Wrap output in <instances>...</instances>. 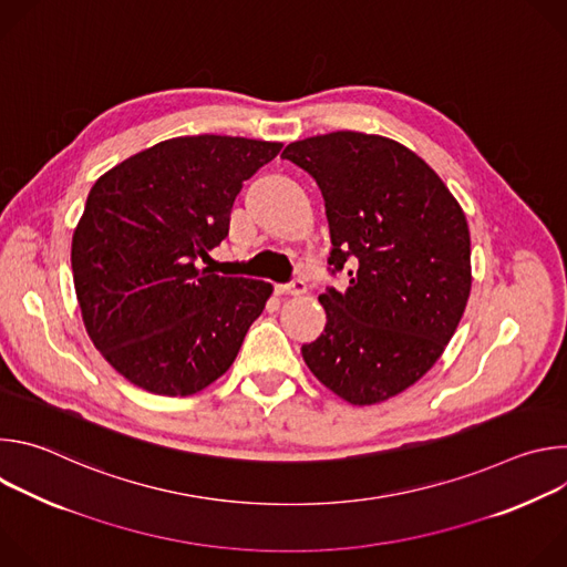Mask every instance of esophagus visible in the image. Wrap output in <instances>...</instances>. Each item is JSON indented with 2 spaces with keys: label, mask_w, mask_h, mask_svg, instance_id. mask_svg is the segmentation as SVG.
<instances>
[{
  "label": "esophagus",
  "mask_w": 567,
  "mask_h": 567,
  "mask_svg": "<svg viewBox=\"0 0 567 567\" xmlns=\"http://www.w3.org/2000/svg\"><path fill=\"white\" fill-rule=\"evenodd\" d=\"M276 291H278V293H287V296H300V293L307 291V285H305V280L293 278V280H289L287 285H278Z\"/></svg>",
  "instance_id": "esophagus-1"
}]
</instances>
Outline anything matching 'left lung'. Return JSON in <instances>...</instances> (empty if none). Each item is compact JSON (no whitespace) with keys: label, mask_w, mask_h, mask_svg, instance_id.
Segmentation results:
<instances>
[{"label":"left lung","mask_w":567,"mask_h":567,"mask_svg":"<svg viewBox=\"0 0 567 567\" xmlns=\"http://www.w3.org/2000/svg\"><path fill=\"white\" fill-rule=\"evenodd\" d=\"M326 199L328 271L350 276L318 300L328 322L302 359L313 377L354 406L390 399L424 377L444 352L471 291L466 217L415 152L361 132L289 143Z\"/></svg>","instance_id":"obj_1"}]
</instances>
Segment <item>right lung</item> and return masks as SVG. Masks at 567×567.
<instances>
[{
  "mask_svg": "<svg viewBox=\"0 0 567 567\" xmlns=\"http://www.w3.org/2000/svg\"><path fill=\"white\" fill-rule=\"evenodd\" d=\"M282 143L177 136L105 173L71 241L80 311L96 350L134 385L186 396L235 361L274 287L199 269L228 235L241 186Z\"/></svg>",
  "mask_w": 567,
  "mask_h": 567,
  "instance_id": "right-lung-1",
  "label": "right lung"
}]
</instances>
